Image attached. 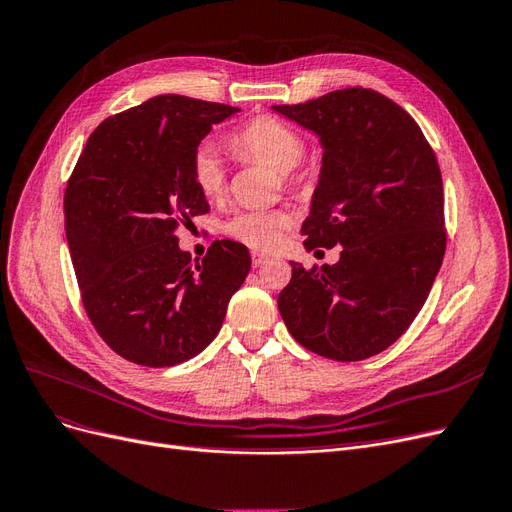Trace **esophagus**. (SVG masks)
<instances>
[{
    "label": "esophagus",
    "mask_w": 512,
    "mask_h": 512,
    "mask_svg": "<svg viewBox=\"0 0 512 512\" xmlns=\"http://www.w3.org/2000/svg\"><path fill=\"white\" fill-rule=\"evenodd\" d=\"M252 262H254V267H262L265 265V262H269V256L267 254H252Z\"/></svg>",
    "instance_id": "1"
}]
</instances>
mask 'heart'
<instances>
[{
	"label": "heart",
	"mask_w": 512,
	"mask_h": 512,
	"mask_svg": "<svg viewBox=\"0 0 512 512\" xmlns=\"http://www.w3.org/2000/svg\"><path fill=\"white\" fill-rule=\"evenodd\" d=\"M230 149L243 162L262 164L280 173L282 183H294L292 168L305 156L303 136L282 119L260 115L247 121L243 128L228 138ZM190 175L196 190L207 200H220L226 194V168L213 147L200 145L190 164ZM292 228V215L284 209L271 211H245L226 224L228 235L252 247L256 252H271L280 247Z\"/></svg>",
	"instance_id": "obj_1"
}]
</instances>
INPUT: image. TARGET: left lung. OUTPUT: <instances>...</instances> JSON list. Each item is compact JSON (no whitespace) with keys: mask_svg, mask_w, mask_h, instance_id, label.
Returning a JSON list of instances; mask_svg holds the SVG:
<instances>
[{"mask_svg":"<svg viewBox=\"0 0 512 512\" xmlns=\"http://www.w3.org/2000/svg\"><path fill=\"white\" fill-rule=\"evenodd\" d=\"M273 108L314 130L324 149L305 247H344L335 265L290 262L277 307L303 348L333 361L369 359L406 333L442 265L436 153L410 113L374 89Z\"/></svg>","mask_w":512,"mask_h":512,"instance_id":"8db88e82","label":"left lung"}]
</instances>
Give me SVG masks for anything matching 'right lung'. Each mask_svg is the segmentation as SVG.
<instances>
[{"label":"right lung","mask_w":512,"mask_h":512,"mask_svg":"<svg viewBox=\"0 0 512 512\" xmlns=\"http://www.w3.org/2000/svg\"><path fill=\"white\" fill-rule=\"evenodd\" d=\"M237 106L158 96L91 132L64 194L66 237L85 312L106 346L145 367L192 359L218 335L252 267L247 247L213 241L203 260L177 228L209 213L190 164Z\"/></svg>","instance_id":"right-lung-1"}]
</instances>
